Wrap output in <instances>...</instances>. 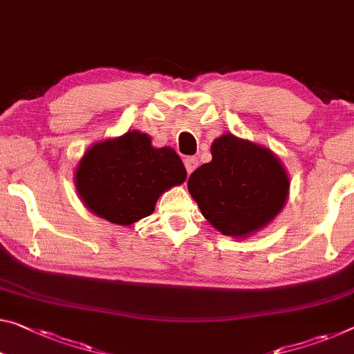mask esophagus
<instances>
[{
  "instance_id": "esophagus-1",
  "label": "esophagus",
  "mask_w": 354,
  "mask_h": 354,
  "mask_svg": "<svg viewBox=\"0 0 354 354\" xmlns=\"http://www.w3.org/2000/svg\"><path fill=\"white\" fill-rule=\"evenodd\" d=\"M198 166H199V160L196 158V156H187V158H185V167H187L188 174H192Z\"/></svg>"
}]
</instances>
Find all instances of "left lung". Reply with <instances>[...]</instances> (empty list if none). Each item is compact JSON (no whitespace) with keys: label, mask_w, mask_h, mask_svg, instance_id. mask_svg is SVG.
I'll use <instances>...</instances> for the list:
<instances>
[{"label":"left lung","mask_w":354,"mask_h":354,"mask_svg":"<svg viewBox=\"0 0 354 354\" xmlns=\"http://www.w3.org/2000/svg\"><path fill=\"white\" fill-rule=\"evenodd\" d=\"M212 161L188 178V192L223 236L245 239L264 230L283 210L290 177L268 147L231 133L210 147Z\"/></svg>","instance_id":"obj_1"}]
</instances>
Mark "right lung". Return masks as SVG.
Instances as JSON below:
<instances>
[{
  "instance_id": "right-lung-1",
  "label": "right lung",
  "mask_w": 354,
  "mask_h": 354,
  "mask_svg": "<svg viewBox=\"0 0 354 354\" xmlns=\"http://www.w3.org/2000/svg\"><path fill=\"white\" fill-rule=\"evenodd\" d=\"M185 178L187 169L176 150L156 149L150 136L138 129L91 145L74 172L85 207L120 226L153 214L160 196Z\"/></svg>"
}]
</instances>
